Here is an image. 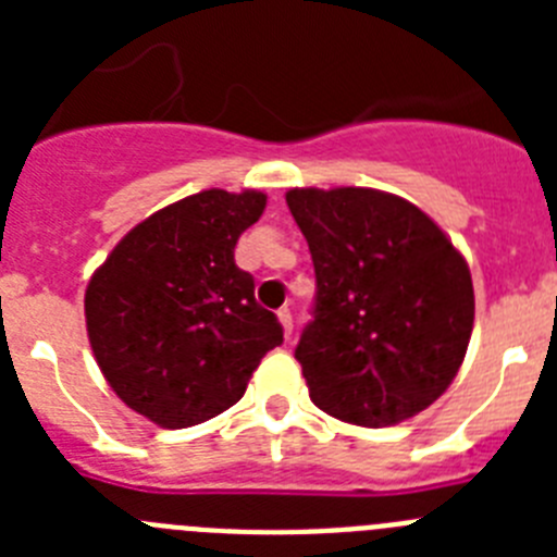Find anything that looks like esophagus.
Segmentation results:
<instances>
[{"instance_id":"1","label":"esophagus","mask_w":557,"mask_h":557,"mask_svg":"<svg viewBox=\"0 0 557 557\" xmlns=\"http://www.w3.org/2000/svg\"><path fill=\"white\" fill-rule=\"evenodd\" d=\"M278 323L284 329V337H293V312L289 309H278Z\"/></svg>"}]
</instances>
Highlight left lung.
Returning <instances> with one entry per match:
<instances>
[{"instance_id":"1","label":"left lung","mask_w":557,"mask_h":557,"mask_svg":"<svg viewBox=\"0 0 557 557\" xmlns=\"http://www.w3.org/2000/svg\"><path fill=\"white\" fill-rule=\"evenodd\" d=\"M287 206L318 282L295 348L314 405L373 430L426 410L460 371L474 329L460 250L391 191L289 189Z\"/></svg>"}]
</instances>
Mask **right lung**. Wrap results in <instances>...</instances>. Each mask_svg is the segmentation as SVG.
Segmentation results:
<instances>
[{"label": "right lung", "instance_id": "obj_1", "mask_svg": "<svg viewBox=\"0 0 557 557\" xmlns=\"http://www.w3.org/2000/svg\"><path fill=\"white\" fill-rule=\"evenodd\" d=\"M268 198L206 189L127 231L86 287L88 343L131 410L164 430L203 424L243 398L284 329L253 298L234 248Z\"/></svg>", "mask_w": 557, "mask_h": 557}]
</instances>
